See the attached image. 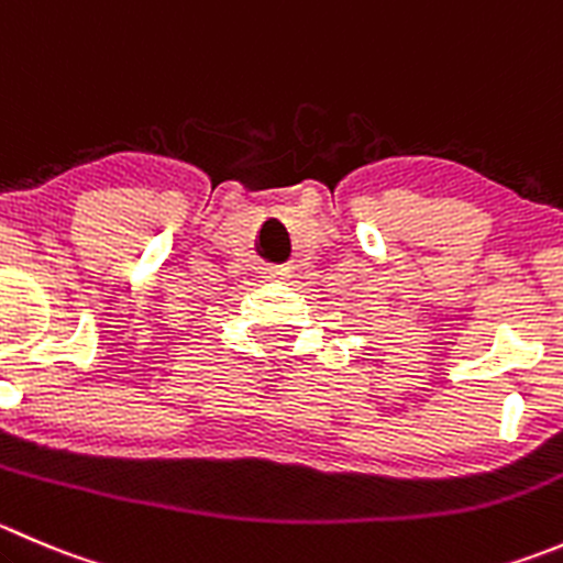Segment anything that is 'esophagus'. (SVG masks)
I'll return each instance as SVG.
<instances>
[{"label":"esophagus","mask_w":563,"mask_h":563,"mask_svg":"<svg viewBox=\"0 0 563 563\" xmlns=\"http://www.w3.org/2000/svg\"><path fill=\"white\" fill-rule=\"evenodd\" d=\"M264 275L269 280H291V269L288 266H269V269H264Z\"/></svg>","instance_id":"1"}]
</instances>
